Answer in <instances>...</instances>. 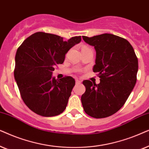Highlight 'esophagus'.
Masks as SVG:
<instances>
[{
  "label": "esophagus",
  "instance_id": "esophagus-1",
  "mask_svg": "<svg viewBox=\"0 0 149 149\" xmlns=\"http://www.w3.org/2000/svg\"><path fill=\"white\" fill-rule=\"evenodd\" d=\"M80 83H81V81L78 80V79H76V84H80Z\"/></svg>",
  "mask_w": 149,
  "mask_h": 149
}]
</instances>
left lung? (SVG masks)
Instances as JSON below:
<instances>
[{
	"mask_svg": "<svg viewBox=\"0 0 149 149\" xmlns=\"http://www.w3.org/2000/svg\"><path fill=\"white\" fill-rule=\"evenodd\" d=\"M82 38L96 51L93 71L100 78L98 84L83 81L86 88L81 97L83 108L93 118L108 117L122 108L134 88L138 58L132 45L122 37L104 33Z\"/></svg>",
	"mask_w": 149,
	"mask_h": 149,
	"instance_id": "obj_1",
	"label": "left lung"
}]
</instances>
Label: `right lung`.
Here are the masks:
<instances>
[{
    "label": "right lung",
    "mask_w": 149,
    "mask_h": 149,
    "mask_svg": "<svg viewBox=\"0 0 149 149\" xmlns=\"http://www.w3.org/2000/svg\"><path fill=\"white\" fill-rule=\"evenodd\" d=\"M80 41L81 36L65 41L56 35L38 32L18 47L14 78L24 102L33 112L49 117L65 110L75 80L70 76L58 80L52 77V71Z\"/></svg>",
    "instance_id": "right-lung-1"
}]
</instances>
